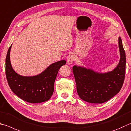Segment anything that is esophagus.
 Segmentation results:
<instances>
[{
	"label": "esophagus",
	"mask_w": 131,
	"mask_h": 131,
	"mask_svg": "<svg viewBox=\"0 0 131 131\" xmlns=\"http://www.w3.org/2000/svg\"><path fill=\"white\" fill-rule=\"evenodd\" d=\"M75 56L74 55V53H71L68 56L67 58V63L69 65H70L72 63H73V62L75 61Z\"/></svg>",
	"instance_id": "34e87169"
}]
</instances>
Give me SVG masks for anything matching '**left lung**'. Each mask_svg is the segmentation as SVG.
<instances>
[{
    "label": "left lung",
    "mask_w": 131,
    "mask_h": 131,
    "mask_svg": "<svg viewBox=\"0 0 131 131\" xmlns=\"http://www.w3.org/2000/svg\"><path fill=\"white\" fill-rule=\"evenodd\" d=\"M118 47L119 63L111 72L101 73L83 66H73L77 92L83 100L89 103L102 104L120 92L124 81L126 65L125 53L120 37L118 38Z\"/></svg>",
    "instance_id": "8db88e82"
}]
</instances>
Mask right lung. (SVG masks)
<instances>
[{
	"mask_svg": "<svg viewBox=\"0 0 131 131\" xmlns=\"http://www.w3.org/2000/svg\"><path fill=\"white\" fill-rule=\"evenodd\" d=\"M9 47L6 58V75L12 91L23 100L30 103H40L50 99L58 70L66 62L61 60L51 64L41 74L34 76H23L12 67Z\"/></svg>",
	"mask_w": 131,
	"mask_h": 131,
	"instance_id": "right-lung-1",
	"label": "right lung"
}]
</instances>
